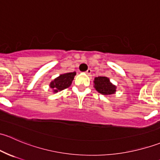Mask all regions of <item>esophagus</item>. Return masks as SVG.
<instances>
[{"label":"esophagus","instance_id":"esophagus-1","mask_svg":"<svg viewBox=\"0 0 160 160\" xmlns=\"http://www.w3.org/2000/svg\"><path fill=\"white\" fill-rule=\"evenodd\" d=\"M91 72H92V70H90V69H88V70L86 71V73L88 74V75H90V74L91 73Z\"/></svg>","mask_w":160,"mask_h":160}]
</instances>
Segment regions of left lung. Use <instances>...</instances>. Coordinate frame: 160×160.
I'll use <instances>...</instances> for the list:
<instances>
[{
  "instance_id": "left-lung-1",
  "label": "left lung",
  "mask_w": 160,
  "mask_h": 160,
  "mask_svg": "<svg viewBox=\"0 0 160 160\" xmlns=\"http://www.w3.org/2000/svg\"><path fill=\"white\" fill-rule=\"evenodd\" d=\"M94 88L103 95L113 94L116 91V87L106 77H96L94 79Z\"/></svg>"
}]
</instances>
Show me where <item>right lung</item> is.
<instances>
[{
  "instance_id": "right-lung-1",
  "label": "right lung",
  "mask_w": 160,
  "mask_h": 160,
  "mask_svg": "<svg viewBox=\"0 0 160 160\" xmlns=\"http://www.w3.org/2000/svg\"><path fill=\"white\" fill-rule=\"evenodd\" d=\"M75 75V72L61 74L59 77H57L53 81L51 82L50 88L53 89V91L56 92V93L64 89H67L71 85Z\"/></svg>"
}]
</instances>
